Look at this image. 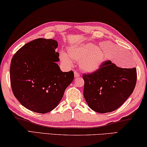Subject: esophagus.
Returning a JSON list of instances; mask_svg holds the SVG:
<instances>
[{
    "label": "esophagus",
    "instance_id": "esophagus-1",
    "mask_svg": "<svg viewBox=\"0 0 147 147\" xmlns=\"http://www.w3.org/2000/svg\"><path fill=\"white\" fill-rule=\"evenodd\" d=\"M74 76H75V78H79V76H80V74H79L78 71H74Z\"/></svg>",
    "mask_w": 147,
    "mask_h": 147
}]
</instances>
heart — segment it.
<instances>
[{"instance_id":"b5f03b06","label":"heart","mask_w":147,"mask_h":147,"mask_svg":"<svg viewBox=\"0 0 147 147\" xmlns=\"http://www.w3.org/2000/svg\"><path fill=\"white\" fill-rule=\"evenodd\" d=\"M61 61L68 66L73 64L72 60L79 62V66L86 73H92L101 68L106 60L101 48L93 43H85L68 48L67 53L61 51L59 54Z\"/></svg>"}]
</instances>
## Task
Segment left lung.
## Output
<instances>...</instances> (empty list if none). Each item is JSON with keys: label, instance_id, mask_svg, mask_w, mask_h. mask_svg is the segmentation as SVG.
Instances as JSON below:
<instances>
[{"label": "left lung", "instance_id": "obj_1", "mask_svg": "<svg viewBox=\"0 0 147 147\" xmlns=\"http://www.w3.org/2000/svg\"><path fill=\"white\" fill-rule=\"evenodd\" d=\"M83 78L87 104L95 112L103 114L117 109L132 94L137 71L136 68H119L109 60L96 71L84 74Z\"/></svg>", "mask_w": 147, "mask_h": 147}]
</instances>
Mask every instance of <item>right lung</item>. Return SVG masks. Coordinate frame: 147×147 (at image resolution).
I'll list each match as a JSON object with an SVG mask.
<instances>
[{
  "mask_svg": "<svg viewBox=\"0 0 147 147\" xmlns=\"http://www.w3.org/2000/svg\"><path fill=\"white\" fill-rule=\"evenodd\" d=\"M57 46L55 40L37 38L20 48L11 59L13 93L33 112L45 114L53 110L74 80L73 71H62L56 63L59 61Z\"/></svg>",
  "mask_w": 147,
  "mask_h": 147,
  "instance_id": "1",
  "label": "right lung"
}]
</instances>
